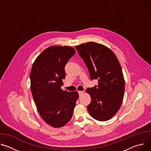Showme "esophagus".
Wrapping results in <instances>:
<instances>
[{"label":"esophagus","mask_w":151,"mask_h":151,"mask_svg":"<svg viewBox=\"0 0 151 151\" xmlns=\"http://www.w3.org/2000/svg\"><path fill=\"white\" fill-rule=\"evenodd\" d=\"M78 93H79V96H82V95L84 93V91H79Z\"/></svg>","instance_id":"obj_1"}]
</instances>
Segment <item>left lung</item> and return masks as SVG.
I'll use <instances>...</instances> for the list:
<instances>
[{
    "label": "left lung",
    "mask_w": 151,
    "mask_h": 151,
    "mask_svg": "<svg viewBox=\"0 0 151 151\" xmlns=\"http://www.w3.org/2000/svg\"><path fill=\"white\" fill-rule=\"evenodd\" d=\"M87 66L90 78L98 79V85L87 88L91 103L87 109L95 119L106 121L119 111L125 90V81L120 63L108 47L94 42L76 46Z\"/></svg>",
    "instance_id": "obj_1"
}]
</instances>
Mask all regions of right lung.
<instances>
[{"label":"right lung","instance_id":"1","mask_svg":"<svg viewBox=\"0 0 151 151\" xmlns=\"http://www.w3.org/2000/svg\"><path fill=\"white\" fill-rule=\"evenodd\" d=\"M75 54L73 47L51 46L35 60L30 75L32 94L42 118L48 125L59 128L72 118L78 91H63L64 67Z\"/></svg>","mask_w":151,"mask_h":151}]
</instances>
